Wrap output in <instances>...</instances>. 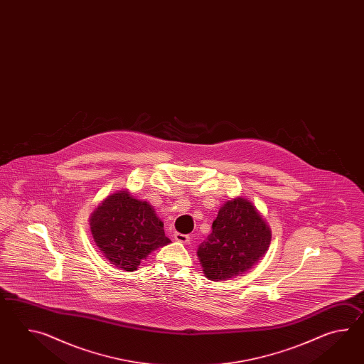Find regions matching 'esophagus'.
<instances>
[{"mask_svg":"<svg viewBox=\"0 0 364 364\" xmlns=\"http://www.w3.org/2000/svg\"><path fill=\"white\" fill-rule=\"evenodd\" d=\"M174 240L179 243H187L190 240V237L186 234H181V232H174Z\"/></svg>","mask_w":364,"mask_h":364,"instance_id":"esophagus-1","label":"esophagus"}]
</instances>
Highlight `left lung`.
<instances>
[{
  "label": "left lung",
  "mask_w": 364,
  "mask_h": 364,
  "mask_svg": "<svg viewBox=\"0 0 364 364\" xmlns=\"http://www.w3.org/2000/svg\"><path fill=\"white\" fill-rule=\"evenodd\" d=\"M272 232L255 205L245 198L226 201L212 232L198 248L205 277L225 281L246 273L268 251Z\"/></svg>",
  "instance_id": "8db88e82"
}]
</instances>
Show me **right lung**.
I'll return each mask as SVG.
<instances>
[{
    "mask_svg": "<svg viewBox=\"0 0 364 364\" xmlns=\"http://www.w3.org/2000/svg\"><path fill=\"white\" fill-rule=\"evenodd\" d=\"M90 226L104 257L124 271H136L152 251L171 243L154 207L127 190L102 200L90 217Z\"/></svg>",
    "mask_w": 364,
    "mask_h": 364,
    "instance_id": "obj_1",
    "label": "right lung"
}]
</instances>
